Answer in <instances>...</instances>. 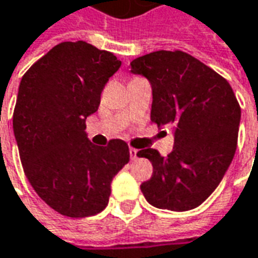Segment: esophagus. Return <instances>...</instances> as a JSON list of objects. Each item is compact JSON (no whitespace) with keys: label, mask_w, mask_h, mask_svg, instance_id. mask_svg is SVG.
I'll list each match as a JSON object with an SVG mask.
<instances>
[{"label":"esophagus","mask_w":258,"mask_h":258,"mask_svg":"<svg viewBox=\"0 0 258 258\" xmlns=\"http://www.w3.org/2000/svg\"><path fill=\"white\" fill-rule=\"evenodd\" d=\"M137 156H138V149L130 148V158L134 160V159H137Z\"/></svg>","instance_id":"esophagus-1"}]
</instances>
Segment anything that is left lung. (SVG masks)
I'll use <instances>...</instances> for the list:
<instances>
[{
    "label": "left lung",
    "mask_w": 258,
    "mask_h": 258,
    "mask_svg": "<svg viewBox=\"0 0 258 258\" xmlns=\"http://www.w3.org/2000/svg\"><path fill=\"white\" fill-rule=\"evenodd\" d=\"M130 73L151 84V120L172 127L167 156L152 148L138 156L151 160L152 177L144 197L160 210L183 212L210 197L235 156L240 107L229 82L183 51L160 50L135 58Z\"/></svg>",
    "instance_id": "left-lung-1"
}]
</instances>
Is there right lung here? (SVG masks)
Returning <instances> with one entry per match:
<instances>
[{"label":"right lung","instance_id":"right-lung-1","mask_svg":"<svg viewBox=\"0 0 258 258\" xmlns=\"http://www.w3.org/2000/svg\"><path fill=\"white\" fill-rule=\"evenodd\" d=\"M121 60L86 41L54 46L23 75L14 134L29 183L61 215H96L109 203L111 181L130 160L128 145H93L85 121Z\"/></svg>","mask_w":258,"mask_h":258}]
</instances>
